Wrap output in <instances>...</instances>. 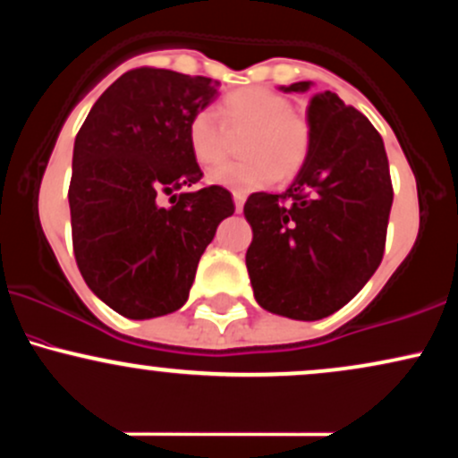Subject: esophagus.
I'll use <instances>...</instances> for the list:
<instances>
[{"label":"esophagus","mask_w":458,"mask_h":458,"mask_svg":"<svg viewBox=\"0 0 458 458\" xmlns=\"http://www.w3.org/2000/svg\"><path fill=\"white\" fill-rule=\"evenodd\" d=\"M233 198H234L236 213H241V211H243V204H245V193L243 191H234Z\"/></svg>","instance_id":"1"}]
</instances>
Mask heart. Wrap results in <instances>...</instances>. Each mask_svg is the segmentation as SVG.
<instances>
[{"mask_svg": "<svg viewBox=\"0 0 458 458\" xmlns=\"http://www.w3.org/2000/svg\"><path fill=\"white\" fill-rule=\"evenodd\" d=\"M224 123L213 109H199L187 124V144L202 167L217 165L228 152V131H247L243 161L224 163L208 174L211 182L236 191L269 187L280 178L295 176L312 146L306 115L293 112V103L265 88H241L224 98Z\"/></svg>", "mask_w": 458, "mask_h": 458, "instance_id": "heart-1", "label": "heart"}]
</instances>
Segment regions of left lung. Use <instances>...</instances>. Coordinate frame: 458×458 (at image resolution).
<instances>
[{
  "label": "left lung",
  "instance_id": "obj_1",
  "mask_svg": "<svg viewBox=\"0 0 458 458\" xmlns=\"http://www.w3.org/2000/svg\"><path fill=\"white\" fill-rule=\"evenodd\" d=\"M308 81L286 92L308 90ZM312 146L284 193H251L245 265L256 301L273 314L318 320L349 303L386 251L394 199L379 131L334 92L308 107Z\"/></svg>",
  "mask_w": 458,
  "mask_h": 458
}]
</instances>
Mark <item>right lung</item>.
I'll return each instance as SVG.
<instances>
[{
    "instance_id": "obj_1",
    "label": "right lung",
    "mask_w": 458,
    "mask_h": 458,
    "mask_svg": "<svg viewBox=\"0 0 458 458\" xmlns=\"http://www.w3.org/2000/svg\"><path fill=\"white\" fill-rule=\"evenodd\" d=\"M219 81L140 66L101 94L79 129L68 187L72 251L98 299L127 318H155L187 301L199 256L234 213L219 185L160 198L202 178L187 144L193 114Z\"/></svg>"
}]
</instances>
